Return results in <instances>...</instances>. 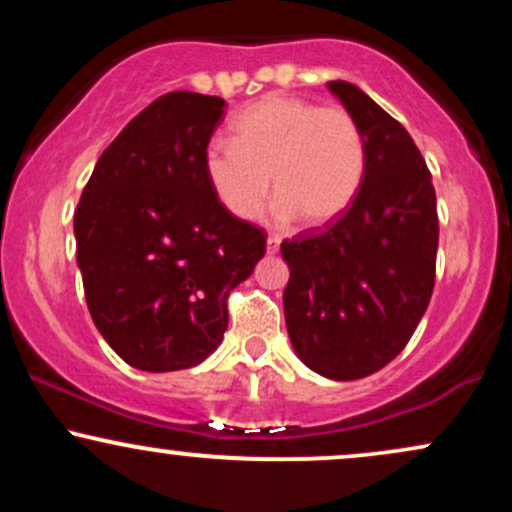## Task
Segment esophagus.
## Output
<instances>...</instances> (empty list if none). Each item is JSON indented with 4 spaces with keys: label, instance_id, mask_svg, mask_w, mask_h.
Wrapping results in <instances>:
<instances>
[{
    "label": "esophagus",
    "instance_id": "34e87169",
    "mask_svg": "<svg viewBox=\"0 0 512 512\" xmlns=\"http://www.w3.org/2000/svg\"><path fill=\"white\" fill-rule=\"evenodd\" d=\"M279 245H281L279 238L269 236L267 238V255H276V252H279Z\"/></svg>",
    "mask_w": 512,
    "mask_h": 512
}]
</instances>
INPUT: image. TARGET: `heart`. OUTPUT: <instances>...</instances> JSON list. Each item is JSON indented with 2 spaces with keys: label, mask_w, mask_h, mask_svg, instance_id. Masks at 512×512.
<instances>
[{
  "label": "heart",
  "mask_w": 512,
  "mask_h": 512,
  "mask_svg": "<svg viewBox=\"0 0 512 512\" xmlns=\"http://www.w3.org/2000/svg\"><path fill=\"white\" fill-rule=\"evenodd\" d=\"M233 144L211 142L202 168L221 207L240 221L262 209L272 178V216L325 226L354 202L366 175V139L344 108L264 96L240 110Z\"/></svg>",
  "instance_id": "heart-1"
}]
</instances>
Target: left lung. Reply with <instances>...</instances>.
<instances>
[{
	"label": "left lung",
	"mask_w": 512,
	"mask_h": 512,
	"mask_svg": "<svg viewBox=\"0 0 512 512\" xmlns=\"http://www.w3.org/2000/svg\"><path fill=\"white\" fill-rule=\"evenodd\" d=\"M366 139V175L325 231L281 243L293 351L330 380L375 373L407 346L436 279V190L424 156L395 117L349 81H327Z\"/></svg>",
	"instance_id": "8db88e82"
}]
</instances>
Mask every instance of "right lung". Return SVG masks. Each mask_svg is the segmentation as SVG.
Listing matches in <instances>:
<instances>
[{
  "label": "right lung",
  "mask_w": 512,
  "mask_h": 512,
  "mask_svg": "<svg viewBox=\"0 0 512 512\" xmlns=\"http://www.w3.org/2000/svg\"><path fill=\"white\" fill-rule=\"evenodd\" d=\"M226 101L173 91L93 168L74 214L88 313L122 361L192 368L219 349L226 296L264 257V231L221 207L202 156Z\"/></svg>",
  "instance_id": "obj_1"
}]
</instances>
